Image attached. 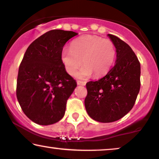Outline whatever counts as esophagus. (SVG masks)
Segmentation results:
<instances>
[{
  "mask_svg": "<svg viewBox=\"0 0 159 159\" xmlns=\"http://www.w3.org/2000/svg\"><path fill=\"white\" fill-rule=\"evenodd\" d=\"M78 85H81V86H85L86 82L85 81H77Z\"/></svg>",
  "mask_w": 159,
  "mask_h": 159,
  "instance_id": "obj_1",
  "label": "esophagus"
}]
</instances>
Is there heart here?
<instances>
[{
	"label": "heart",
	"instance_id": "obj_1",
	"mask_svg": "<svg viewBox=\"0 0 159 159\" xmlns=\"http://www.w3.org/2000/svg\"><path fill=\"white\" fill-rule=\"evenodd\" d=\"M116 55L113 42L96 35H83L72 42L70 48H63L61 60L65 70L70 75H75L82 65L78 76L85 78L94 73V76L106 74L113 65Z\"/></svg>",
	"mask_w": 159,
	"mask_h": 159
}]
</instances>
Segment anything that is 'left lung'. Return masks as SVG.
Wrapping results in <instances>:
<instances>
[{"instance_id":"left-lung-1","label":"left lung","mask_w":159,"mask_h":159,"mask_svg":"<svg viewBox=\"0 0 159 159\" xmlns=\"http://www.w3.org/2000/svg\"><path fill=\"white\" fill-rule=\"evenodd\" d=\"M116 48V62L107 75L86 83V111L102 123L119 120L134 106L140 89V63L132 48L116 35H107Z\"/></svg>"}]
</instances>
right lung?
<instances>
[{
	"label": "right lung",
	"instance_id": "add662e5",
	"mask_svg": "<svg viewBox=\"0 0 159 159\" xmlns=\"http://www.w3.org/2000/svg\"><path fill=\"white\" fill-rule=\"evenodd\" d=\"M78 33L52 30L27 48L19 67L16 97L24 113L40 125L62 119L67 99L77 86L65 70L61 53L66 42Z\"/></svg>",
	"mask_w": 159,
	"mask_h": 159
}]
</instances>
